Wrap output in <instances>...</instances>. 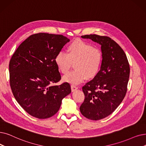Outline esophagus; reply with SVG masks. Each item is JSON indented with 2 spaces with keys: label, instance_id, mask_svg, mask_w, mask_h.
<instances>
[{
  "label": "esophagus",
  "instance_id": "obj_1",
  "mask_svg": "<svg viewBox=\"0 0 146 146\" xmlns=\"http://www.w3.org/2000/svg\"><path fill=\"white\" fill-rule=\"evenodd\" d=\"M78 88V87L75 86H74V85H72V86H71V89H72V92H74V91L77 90Z\"/></svg>",
  "mask_w": 146,
  "mask_h": 146
}]
</instances>
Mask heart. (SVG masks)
<instances>
[{
    "label": "heart",
    "instance_id": "b5f03b06",
    "mask_svg": "<svg viewBox=\"0 0 146 146\" xmlns=\"http://www.w3.org/2000/svg\"><path fill=\"white\" fill-rule=\"evenodd\" d=\"M68 53L60 51L55 57V62L59 70L66 73L74 62V70L63 77L64 82L78 85L86 78H93L98 73L103 60L101 50L91 44L81 40H76L67 48Z\"/></svg>",
    "mask_w": 146,
    "mask_h": 146
}]
</instances>
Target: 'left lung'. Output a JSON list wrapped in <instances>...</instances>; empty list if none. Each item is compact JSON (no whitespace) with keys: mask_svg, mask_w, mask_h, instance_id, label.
<instances>
[{"mask_svg":"<svg viewBox=\"0 0 146 146\" xmlns=\"http://www.w3.org/2000/svg\"><path fill=\"white\" fill-rule=\"evenodd\" d=\"M81 37L100 44L103 55L100 71L82 87L85 100L80 107L84 116L98 120L110 115L123 100L129 78V64L123 50L111 38L97 35Z\"/></svg>","mask_w":146,"mask_h":146,"instance_id":"1","label":"left lung"}]
</instances>
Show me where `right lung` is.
I'll list each match as a JSON object with an SVG mask.
<instances>
[{
    "instance_id": "right-lung-1",
    "label": "right lung",
    "mask_w": 146,
    "mask_h": 146,
    "mask_svg": "<svg viewBox=\"0 0 146 146\" xmlns=\"http://www.w3.org/2000/svg\"><path fill=\"white\" fill-rule=\"evenodd\" d=\"M69 41L62 35L35 34L12 55L9 65L10 86L18 104L31 116L38 119L54 116L62 100L71 92L67 82L52 85L61 79L55 57Z\"/></svg>"
}]
</instances>
